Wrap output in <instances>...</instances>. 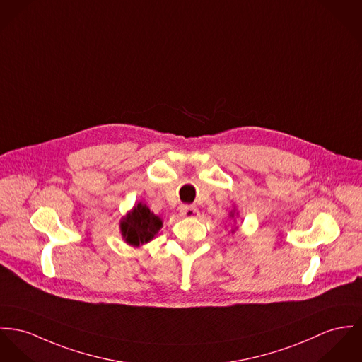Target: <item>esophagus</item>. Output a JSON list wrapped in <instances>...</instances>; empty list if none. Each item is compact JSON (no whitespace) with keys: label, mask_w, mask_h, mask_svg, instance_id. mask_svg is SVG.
Wrapping results in <instances>:
<instances>
[{"label":"esophagus","mask_w":362,"mask_h":362,"mask_svg":"<svg viewBox=\"0 0 362 362\" xmlns=\"http://www.w3.org/2000/svg\"><path fill=\"white\" fill-rule=\"evenodd\" d=\"M180 215L183 218H195L198 215V211H197V208L193 206V205H182Z\"/></svg>","instance_id":"34e87169"}]
</instances>
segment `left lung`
<instances>
[{"instance_id": "8db88e82", "label": "left lung", "mask_w": 362, "mask_h": 362, "mask_svg": "<svg viewBox=\"0 0 362 362\" xmlns=\"http://www.w3.org/2000/svg\"><path fill=\"white\" fill-rule=\"evenodd\" d=\"M234 212H235V211H231V212H230V218H234ZM237 215H238V214H237ZM231 233H233V231H231Z\"/></svg>"}]
</instances>
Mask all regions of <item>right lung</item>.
Segmentation results:
<instances>
[{
	"label": "right lung",
	"mask_w": 362,
	"mask_h": 362,
	"mask_svg": "<svg viewBox=\"0 0 362 362\" xmlns=\"http://www.w3.org/2000/svg\"><path fill=\"white\" fill-rule=\"evenodd\" d=\"M161 227L163 221L141 202H138L119 223L122 238L132 247L151 241Z\"/></svg>",
	"instance_id": "add662e5"
}]
</instances>
